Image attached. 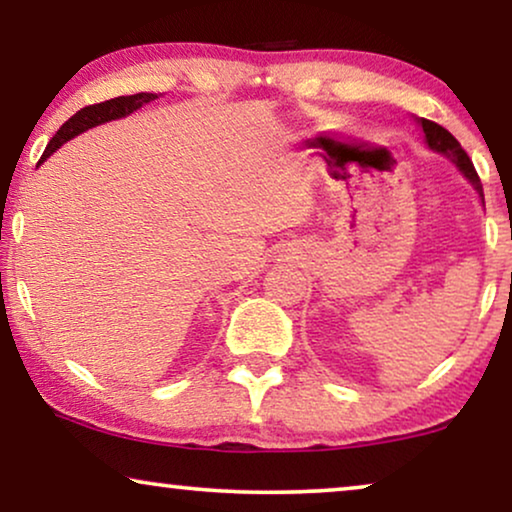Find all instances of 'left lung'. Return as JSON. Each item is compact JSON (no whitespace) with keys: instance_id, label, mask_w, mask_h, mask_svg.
<instances>
[{"instance_id":"1","label":"left lung","mask_w":512,"mask_h":512,"mask_svg":"<svg viewBox=\"0 0 512 512\" xmlns=\"http://www.w3.org/2000/svg\"><path fill=\"white\" fill-rule=\"evenodd\" d=\"M419 123H422L426 142H429L431 149L438 151V153H445V156L450 158L452 163L459 167L461 174H464V177L475 186V191L480 193V198L485 200V195H482V184H480L478 172H475L471 158H468V153L461 149V144L457 142V139H454L452 132H447L443 125H438V123H433V121H426V118H422V121H419Z\"/></svg>"}]
</instances>
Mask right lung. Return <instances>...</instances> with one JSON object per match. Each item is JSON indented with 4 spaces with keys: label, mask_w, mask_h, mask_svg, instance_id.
Instances as JSON below:
<instances>
[{
    "label": "right lung",
    "mask_w": 512,
    "mask_h": 512,
    "mask_svg": "<svg viewBox=\"0 0 512 512\" xmlns=\"http://www.w3.org/2000/svg\"><path fill=\"white\" fill-rule=\"evenodd\" d=\"M156 97H158L156 93H137V95L114 97V100H107V102L88 104V107L76 111V114L69 118L67 123H62V128L55 132V137L48 142L44 156H41L39 163H44V160L51 156L55 149H60V146L69 142L72 137L81 135L83 130L95 128V125H100V123L114 121V118L128 116V114H132V111H137L139 107H142V104L156 100Z\"/></svg>",
    "instance_id": "right-lung-1"
}]
</instances>
